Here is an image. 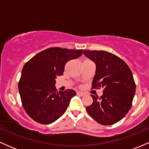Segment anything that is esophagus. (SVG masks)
I'll list each match as a JSON object with an SVG mask.
<instances>
[{"label": "esophagus", "instance_id": "34e87169", "mask_svg": "<svg viewBox=\"0 0 149 149\" xmlns=\"http://www.w3.org/2000/svg\"><path fill=\"white\" fill-rule=\"evenodd\" d=\"M76 94H77V95H80V96H83V95H85L84 92H79V91L76 92Z\"/></svg>", "mask_w": 149, "mask_h": 149}]
</instances>
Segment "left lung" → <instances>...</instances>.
Segmentation results:
<instances>
[{
    "mask_svg": "<svg viewBox=\"0 0 149 149\" xmlns=\"http://www.w3.org/2000/svg\"><path fill=\"white\" fill-rule=\"evenodd\" d=\"M87 57L96 64L92 89L103 88L99 97L91 95L93 102L86 107L88 114L103 125H111L125 117L131 109L136 84L129 66L122 59L103 50H85Z\"/></svg>",
    "mask_w": 149,
    "mask_h": 149,
    "instance_id": "left-lung-1",
    "label": "left lung"
}]
</instances>
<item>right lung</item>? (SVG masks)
Listing matches in <instances>:
<instances>
[{
    "mask_svg": "<svg viewBox=\"0 0 149 149\" xmlns=\"http://www.w3.org/2000/svg\"><path fill=\"white\" fill-rule=\"evenodd\" d=\"M83 49L49 47L38 53L24 66L18 83L22 106L38 123L47 125L61 117L76 95L73 90L58 92L55 79L65 65L83 54Z\"/></svg>",
    "mask_w": 149,
    "mask_h": 149,
    "instance_id": "right-lung-1",
    "label": "right lung"
}]
</instances>
